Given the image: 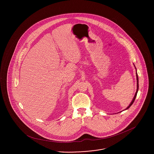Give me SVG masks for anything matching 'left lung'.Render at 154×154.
Segmentation results:
<instances>
[{
    "label": "left lung",
    "instance_id": "obj_1",
    "mask_svg": "<svg viewBox=\"0 0 154 154\" xmlns=\"http://www.w3.org/2000/svg\"><path fill=\"white\" fill-rule=\"evenodd\" d=\"M134 67H135V66H134ZM135 69H136V80H137V89H136V92L135 95H134V97H133V100H132V102H131V104H129V106L125 110H128L129 108H130V107L133 104V102L134 101V100H135V98H136V95H137V92H138V90H139V79H138V76H137V70H136V67H135Z\"/></svg>",
    "mask_w": 154,
    "mask_h": 154
}]
</instances>
